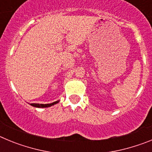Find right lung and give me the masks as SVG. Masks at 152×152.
I'll return each mask as SVG.
<instances>
[{"mask_svg": "<svg viewBox=\"0 0 152 152\" xmlns=\"http://www.w3.org/2000/svg\"><path fill=\"white\" fill-rule=\"evenodd\" d=\"M59 102V100H57V101H55L53 103H47V104H39V103H31L30 105L33 106L34 107H38V108H46V107H50L52 106L55 105V104H57Z\"/></svg>", "mask_w": 152, "mask_h": 152, "instance_id": "right-lung-1", "label": "right lung"}]
</instances>
